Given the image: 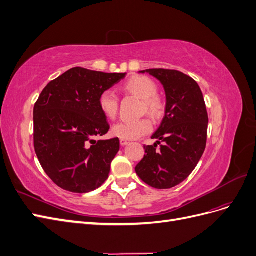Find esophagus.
Returning a JSON list of instances; mask_svg holds the SVG:
<instances>
[{"instance_id":"34e87169","label":"esophagus","mask_w":256,"mask_h":256,"mask_svg":"<svg viewBox=\"0 0 256 256\" xmlns=\"http://www.w3.org/2000/svg\"><path fill=\"white\" fill-rule=\"evenodd\" d=\"M120 145H122V146H126V145H127L129 142H128L127 140H122V138H120Z\"/></svg>"}]
</instances>
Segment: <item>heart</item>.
<instances>
[{"label":"heart","instance_id":"1","mask_svg":"<svg viewBox=\"0 0 256 256\" xmlns=\"http://www.w3.org/2000/svg\"><path fill=\"white\" fill-rule=\"evenodd\" d=\"M125 88L132 92L136 96L144 99L145 108L148 113L157 118L164 110L161 99L157 96L158 86L148 76H136L129 79ZM99 108L102 113L109 118H115L118 113L120 99L116 92L112 90H106L99 96ZM152 129V125L150 120L142 118L138 120H125L115 124L112 128V132L118 138L122 140H136L147 134H150Z\"/></svg>","mask_w":256,"mask_h":256}]
</instances>
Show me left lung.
<instances>
[{
	"instance_id": "left-lung-1",
	"label": "left lung",
	"mask_w": 256,
	"mask_h": 256,
	"mask_svg": "<svg viewBox=\"0 0 256 256\" xmlns=\"http://www.w3.org/2000/svg\"><path fill=\"white\" fill-rule=\"evenodd\" d=\"M164 85L166 115L152 136L157 142L144 145V158L136 166L141 180L152 188L170 189L182 182L203 156L208 114L198 84L191 76L171 69H146ZM164 142L160 150L156 144Z\"/></svg>"
}]
</instances>
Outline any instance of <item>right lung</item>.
Returning <instances> with one entry per match:
<instances>
[{
  "instance_id": "right-lung-1",
  "label": "right lung",
  "mask_w": 256,
  "mask_h": 256,
  "mask_svg": "<svg viewBox=\"0 0 256 256\" xmlns=\"http://www.w3.org/2000/svg\"><path fill=\"white\" fill-rule=\"evenodd\" d=\"M126 76L82 67L44 88L34 106V147L44 171L60 188L88 193L109 177L118 138L96 141L110 129L99 96Z\"/></svg>"
}]
</instances>
